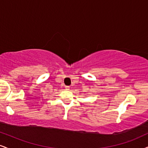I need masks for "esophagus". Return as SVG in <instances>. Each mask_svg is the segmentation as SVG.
<instances>
[{
    "mask_svg": "<svg viewBox=\"0 0 148 148\" xmlns=\"http://www.w3.org/2000/svg\"><path fill=\"white\" fill-rule=\"evenodd\" d=\"M65 88L66 89V90H69V88H70V87H69V86H65Z\"/></svg>",
    "mask_w": 148,
    "mask_h": 148,
    "instance_id": "esophagus-1",
    "label": "esophagus"
}]
</instances>
